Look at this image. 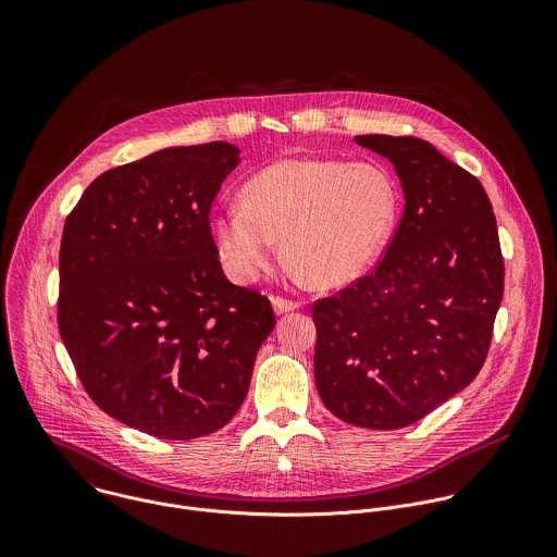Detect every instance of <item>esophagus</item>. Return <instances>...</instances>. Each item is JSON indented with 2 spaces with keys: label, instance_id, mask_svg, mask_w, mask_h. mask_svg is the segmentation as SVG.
<instances>
[{
  "label": "esophagus",
  "instance_id": "1",
  "mask_svg": "<svg viewBox=\"0 0 557 557\" xmlns=\"http://www.w3.org/2000/svg\"><path fill=\"white\" fill-rule=\"evenodd\" d=\"M273 308H275L277 314H284V312H290V310L299 308V301L286 299V297H282V295H275V297H273Z\"/></svg>",
  "mask_w": 557,
  "mask_h": 557
}]
</instances>
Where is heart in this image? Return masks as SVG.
Returning a JSON list of instances; mask_svg holds the SVG:
<instances>
[{
    "mask_svg": "<svg viewBox=\"0 0 557 557\" xmlns=\"http://www.w3.org/2000/svg\"><path fill=\"white\" fill-rule=\"evenodd\" d=\"M240 202L209 218L215 253L237 284L258 282L284 240L288 264L314 286H344L374 262L396 213L383 168L337 158H284L243 185Z\"/></svg>",
    "mask_w": 557,
    "mask_h": 557,
    "instance_id": "1",
    "label": "heart"
}]
</instances>
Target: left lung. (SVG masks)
Returning <instances> with one entry per match:
<instances>
[{"instance_id":"8db88e82","label":"left lung","mask_w":557,"mask_h":557,"mask_svg":"<svg viewBox=\"0 0 557 557\" xmlns=\"http://www.w3.org/2000/svg\"><path fill=\"white\" fill-rule=\"evenodd\" d=\"M394 165L406 209L374 273L312 304L324 406L370 430L406 428L481 372L503 301L496 215L481 181L414 136H357Z\"/></svg>"}]
</instances>
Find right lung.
I'll return each instance as SVG.
<instances>
[{
	"instance_id": "obj_1",
	"label": "right lung",
	"mask_w": 557,
	"mask_h": 557,
	"mask_svg": "<svg viewBox=\"0 0 557 557\" xmlns=\"http://www.w3.org/2000/svg\"><path fill=\"white\" fill-rule=\"evenodd\" d=\"M237 163L222 140L161 149L92 181L63 224V346L106 414L158 438L224 428L275 329L269 297L231 284L211 240Z\"/></svg>"
}]
</instances>
